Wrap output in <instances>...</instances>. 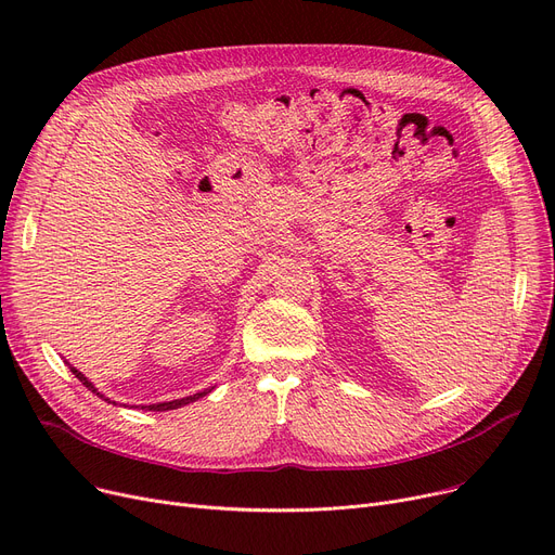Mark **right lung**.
Returning a JSON list of instances; mask_svg holds the SVG:
<instances>
[{"mask_svg": "<svg viewBox=\"0 0 555 555\" xmlns=\"http://www.w3.org/2000/svg\"><path fill=\"white\" fill-rule=\"evenodd\" d=\"M67 366L72 369V373L78 377V380L87 387V389H90L92 393H96L99 398H103L105 402H112V404H116L114 400H109L107 396H103L90 380H87V377H85V373H80L76 366H72L69 362H67ZM211 389L214 387H209V389H204V391H197V393H193V396H184V398H178V400H168V402H155V404H139L141 406V410H149V412H168V410H180V406H184V404H189V402H193V400H197V398H202V396H207V393H211Z\"/></svg>", "mask_w": 555, "mask_h": 555, "instance_id": "right-lung-1", "label": "right lung"}]
</instances>
